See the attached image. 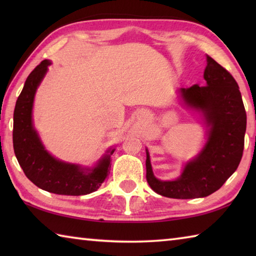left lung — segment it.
I'll return each instance as SVG.
<instances>
[{
  "label": "left lung",
  "instance_id": "8db88e82",
  "mask_svg": "<svg viewBox=\"0 0 256 256\" xmlns=\"http://www.w3.org/2000/svg\"><path fill=\"white\" fill-rule=\"evenodd\" d=\"M206 86L182 88L188 106L201 110L210 132L201 154L186 164L180 178L162 182L156 178L146 152V182L160 196L172 198H196L210 196L237 170L244 150L246 112L236 80L226 68L206 55Z\"/></svg>",
  "mask_w": 256,
  "mask_h": 256
}]
</instances>
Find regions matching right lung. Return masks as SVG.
I'll list each match as a JSON object with an SVG mask.
<instances>
[{"instance_id":"1","label":"right lung","mask_w":256,"mask_h":256,"mask_svg":"<svg viewBox=\"0 0 256 256\" xmlns=\"http://www.w3.org/2000/svg\"><path fill=\"white\" fill-rule=\"evenodd\" d=\"M50 60H42L28 76L14 112V149L24 175L42 190L60 196H86L94 192L110 172V156L106 154L94 170L58 162L44 149L32 128V110L37 86ZM114 150L110 151V154Z\"/></svg>"}]
</instances>
